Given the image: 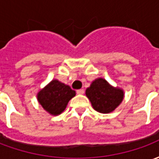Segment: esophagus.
I'll use <instances>...</instances> for the list:
<instances>
[{
  "label": "esophagus",
  "mask_w": 159,
  "mask_h": 159,
  "mask_svg": "<svg viewBox=\"0 0 159 159\" xmlns=\"http://www.w3.org/2000/svg\"><path fill=\"white\" fill-rule=\"evenodd\" d=\"M76 93H78V94H83V93H84V90H83V89L76 90Z\"/></svg>",
  "instance_id": "esophagus-1"
}]
</instances>
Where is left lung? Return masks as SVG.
Wrapping results in <instances>:
<instances>
[{
    "label": "left lung",
    "instance_id": "obj_1",
    "mask_svg": "<svg viewBox=\"0 0 159 159\" xmlns=\"http://www.w3.org/2000/svg\"><path fill=\"white\" fill-rule=\"evenodd\" d=\"M86 95L92 107L100 113H110L123 101V90L114 88L107 80L97 78L86 89Z\"/></svg>",
    "mask_w": 159,
    "mask_h": 159
}]
</instances>
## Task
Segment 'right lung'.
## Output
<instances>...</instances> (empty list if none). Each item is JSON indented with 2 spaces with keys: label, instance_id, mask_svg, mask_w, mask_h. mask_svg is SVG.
I'll return each instance as SVG.
<instances>
[{
  "label": "right lung",
  "instance_id": "right-lung-1",
  "mask_svg": "<svg viewBox=\"0 0 159 159\" xmlns=\"http://www.w3.org/2000/svg\"><path fill=\"white\" fill-rule=\"evenodd\" d=\"M76 95V92L70 87L52 80L37 93V100L43 109L53 116L62 113L70 99Z\"/></svg>",
  "mask_w": 159,
  "mask_h": 159
}]
</instances>
